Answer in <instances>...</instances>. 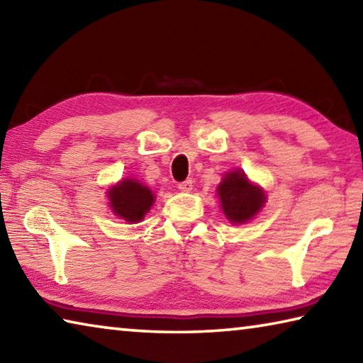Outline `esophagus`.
<instances>
[{
	"mask_svg": "<svg viewBox=\"0 0 363 363\" xmlns=\"http://www.w3.org/2000/svg\"><path fill=\"white\" fill-rule=\"evenodd\" d=\"M192 184H194L192 179H187V181L177 184V189L182 190V192H190V190H192Z\"/></svg>",
	"mask_w": 363,
	"mask_h": 363,
	"instance_id": "esophagus-1",
	"label": "esophagus"
}]
</instances>
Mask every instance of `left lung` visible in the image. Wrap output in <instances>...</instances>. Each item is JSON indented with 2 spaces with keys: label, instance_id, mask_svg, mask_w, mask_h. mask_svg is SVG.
<instances>
[{
  "label": "left lung",
  "instance_id": "left-lung-1",
  "mask_svg": "<svg viewBox=\"0 0 363 363\" xmlns=\"http://www.w3.org/2000/svg\"><path fill=\"white\" fill-rule=\"evenodd\" d=\"M220 208L233 224H245L253 219L266 203V194L255 186L240 169L225 173L218 187Z\"/></svg>",
  "mask_w": 363,
  "mask_h": 363
}]
</instances>
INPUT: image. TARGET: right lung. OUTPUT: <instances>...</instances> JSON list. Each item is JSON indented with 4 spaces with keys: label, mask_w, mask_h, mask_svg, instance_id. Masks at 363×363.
Listing matches in <instances>:
<instances>
[{
    "label": "right lung",
    "mask_w": 363,
    "mask_h": 363,
    "mask_svg": "<svg viewBox=\"0 0 363 363\" xmlns=\"http://www.w3.org/2000/svg\"><path fill=\"white\" fill-rule=\"evenodd\" d=\"M113 214L128 224H136L144 219L155 201L152 190L138 179H123L107 192Z\"/></svg>",
    "instance_id": "right-lung-1"
}]
</instances>
